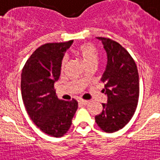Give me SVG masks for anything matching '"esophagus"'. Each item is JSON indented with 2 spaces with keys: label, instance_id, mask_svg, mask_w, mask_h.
<instances>
[{
  "label": "esophagus",
  "instance_id": "1",
  "mask_svg": "<svg viewBox=\"0 0 160 160\" xmlns=\"http://www.w3.org/2000/svg\"><path fill=\"white\" fill-rule=\"evenodd\" d=\"M79 103H80V104H83V105H87L88 103H89V100H79Z\"/></svg>",
  "mask_w": 160,
  "mask_h": 160
}]
</instances>
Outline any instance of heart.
I'll return each instance as SVG.
<instances>
[{"label":"heart","instance_id":"obj_1","mask_svg":"<svg viewBox=\"0 0 160 160\" xmlns=\"http://www.w3.org/2000/svg\"><path fill=\"white\" fill-rule=\"evenodd\" d=\"M78 56H80L85 62L86 65H90L91 63H96L98 59V51L94 45L90 43L83 44L81 46H78L74 51ZM66 60L63 59L62 65L64 66Z\"/></svg>","mask_w":160,"mask_h":160}]
</instances>
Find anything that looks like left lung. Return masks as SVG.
I'll return each mask as SVG.
<instances>
[{
    "instance_id": "left-lung-1",
    "label": "left lung",
    "mask_w": 160,
    "mask_h": 160,
    "mask_svg": "<svg viewBox=\"0 0 160 160\" xmlns=\"http://www.w3.org/2000/svg\"><path fill=\"white\" fill-rule=\"evenodd\" d=\"M102 42L107 55V65L101 81L107 95L103 110L95 117L100 129L108 133L124 128L134 115L139 95V74L136 64L118 42L96 37Z\"/></svg>"
}]
</instances>
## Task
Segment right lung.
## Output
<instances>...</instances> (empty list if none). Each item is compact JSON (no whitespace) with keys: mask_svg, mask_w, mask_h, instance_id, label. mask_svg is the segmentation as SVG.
Instances as JSON below:
<instances>
[{"mask_svg":"<svg viewBox=\"0 0 160 160\" xmlns=\"http://www.w3.org/2000/svg\"><path fill=\"white\" fill-rule=\"evenodd\" d=\"M73 41L40 46L26 61L21 72V95L34 124L45 134L63 136L69 130L78 103L60 100L54 85L59 80L65 51Z\"/></svg>","mask_w":160,"mask_h":160,"instance_id":"right-lung-1","label":"right lung"}]
</instances>
